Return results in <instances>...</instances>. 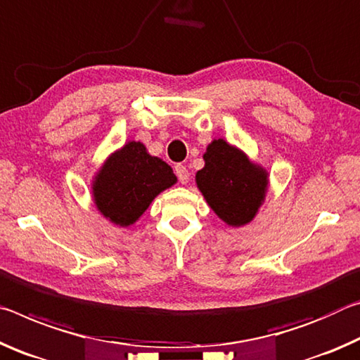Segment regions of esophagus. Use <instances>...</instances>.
Instances as JSON below:
<instances>
[{
    "label": "esophagus",
    "mask_w": 360,
    "mask_h": 360,
    "mask_svg": "<svg viewBox=\"0 0 360 360\" xmlns=\"http://www.w3.org/2000/svg\"><path fill=\"white\" fill-rule=\"evenodd\" d=\"M175 174H176V176H179L180 184L186 185L188 180H190V172H188V169L185 166H180V164L175 167Z\"/></svg>",
    "instance_id": "esophagus-1"
}]
</instances>
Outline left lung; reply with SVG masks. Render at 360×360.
I'll return each mask as SVG.
<instances>
[{
    "instance_id": "1",
    "label": "left lung",
    "mask_w": 360,
    "mask_h": 360,
    "mask_svg": "<svg viewBox=\"0 0 360 360\" xmlns=\"http://www.w3.org/2000/svg\"><path fill=\"white\" fill-rule=\"evenodd\" d=\"M204 161L196 184L210 209L229 226L250 223L266 196V170L223 139L207 146Z\"/></svg>"
}]
</instances>
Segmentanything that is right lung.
Wrapping results in <instances>:
<instances>
[{"instance_id":"add662e5","label":"right lung","mask_w":360,"mask_h":360,"mask_svg":"<svg viewBox=\"0 0 360 360\" xmlns=\"http://www.w3.org/2000/svg\"><path fill=\"white\" fill-rule=\"evenodd\" d=\"M176 184L172 167L140 141H127L96 175L92 196L105 219L120 226L137 221L159 193Z\"/></svg>"}]
</instances>
